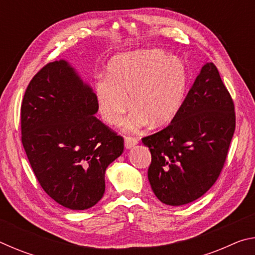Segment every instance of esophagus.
I'll return each mask as SVG.
<instances>
[{
  "label": "esophagus",
  "mask_w": 255,
  "mask_h": 255,
  "mask_svg": "<svg viewBox=\"0 0 255 255\" xmlns=\"http://www.w3.org/2000/svg\"><path fill=\"white\" fill-rule=\"evenodd\" d=\"M137 143H138V140L136 139V138H133V137L125 138V147H126L127 149L132 148L133 146L137 145Z\"/></svg>",
  "instance_id": "1"
}]
</instances>
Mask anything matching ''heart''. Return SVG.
Listing matches in <instances>:
<instances>
[{"instance_id": "heart-1", "label": "heart", "mask_w": 255, "mask_h": 255, "mask_svg": "<svg viewBox=\"0 0 255 255\" xmlns=\"http://www.w3.org/2000/svg\"><path fill=\"white\" fill-rule=\"evenodd\" d=\"M108 73L109 79L96 84V94L102 118L112 126L123 122L129 106L133 108L125 122V129L129 131H136L149 122L154 127L164 126L183 106L188 68L180 58L162 50L120 54L111 59Z\"/></svg>"}]
</instances>
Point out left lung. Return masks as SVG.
<instances>
[{
	"instance_id": "obj_1",
	"label": "left lung",
	"mask_w": 255,
	"mask_h": 255,
	"mask_svg": "<svg viewBox=\"0 0 255 255\" xmlns=\"http://www.w3.org/2000/svg\"><path fill=\"white\" fill-rule=\"evenodd\" d=\"M234 131V103L217 67L206 63L178 116L141 139L152 155L148 181L157 199L182 206L205 195L221 174Z\"/></svg>"
}]
</instances>
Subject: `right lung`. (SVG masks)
I'll use <instances>...</instances> for the list:
<instances>
[{
	"instance_id": "right-lung-1",
	"label": "right lung",
	"mask_w": 255,
	"mask_h": 255,
	"mask_svg": "<svg viewBox=\"0 0 255 255\" xmlns=\"http://www.w3.org/2000/svg\"><path fill=\"white\" fill-rule=\"evenodd\" d=\"M96 93L65 59L33 76L21 106L22 145L33 173L50 198L72 210L101 200L109 164L124 138L96 116Z\"/></svg>"
}]
</instances>
